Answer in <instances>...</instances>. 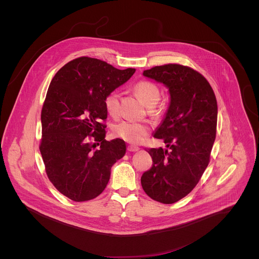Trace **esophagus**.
Segmentation results:
<instances>
[{
    "label": "esophagus",
    "mask_w": 259,
    "mask_h": 259,
    "mask_svg": "<svg viewBox=\"0 0 259 259\" xmlns=\"http://www.w3.org/2000/svg\"><path fill=\"white\" fill-rule=\"evenodd\" d=\"M140 148H138V147H136V146H128L127 147V150L128 151H131V152H134V151H138Z\"/></svg>",
    "instance_id": "obj_1"
}]
</instances>
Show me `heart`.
I'll list each match as a JSON object with an SVG mask.
<instances>
[{
  "mask_svg": "<svg viewBox=\"0 0 259 259\" xmlns=\"http://www.w3.org/2000/svg\"><path fill=\"white\" fill-rule=\"evenodd\" d=\"M137 96L148 107H153L157 104L160 98L158 87L148 80L139 81L135 88ZM105 105L108 112L112 116H117L119 113V95L117 92H111L105 100ZM148 125L145 123L123 120L113 127V133L116 137L131 144H141L148 136Z\"/></svg>",
  "mask_w": 259,
  "mask_h": 259,
  "instance_id": "obj_1",
  "label": "heart"
}]
</instances>
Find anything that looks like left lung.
I'll return each mask as SVG.
<instances>
[{
    "instance_id": "8db88e82",
    "label": "left lung",
    "mask_w": 259,
    "mask_h": 259,
    "mask_svg": "<svg viewBox=\"0 0 259 259\" xmlns=\"http://www.w3.org/2000/svg\"><path fill=\"white\" fill-rule=\"evenodd\" d=\"M143 74L168 90L169 104L153 132L166 148H148L153 163L141 182L150 198L170 204L194 188L208 165L217 135V99L205 77L188 67L169 64Z\"/></svg>"
}]
</instances>
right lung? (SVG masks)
<instances>
[{
  "mask_svg": "<svg viewBox=\"0 0 259 259\" xmlns=\"http://www.w3.org/2000/svg\"><path fill=\"white\" fill-rule=\"evenodd\" d=\"M98 59L81 57L65 65L52 79L42 106L39 150L54 186L74 201L100 195L111 166L125 154L120 139L105 140V100L135 74Z\"/></svg>",
  "mask_w": 259,
  "mask_h": 259,
  "instance_id": "1",
  "label": "right lung"
}]
</instances>
